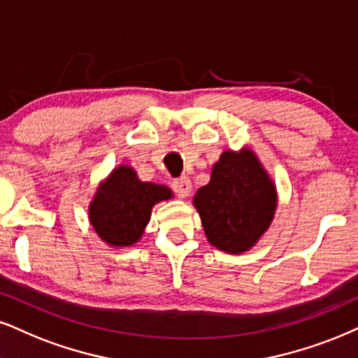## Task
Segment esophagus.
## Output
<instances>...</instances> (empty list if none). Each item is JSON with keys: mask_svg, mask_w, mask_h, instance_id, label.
<instances>
[{"mask_svg": "<svg viewBox=\"0 0 358 358\" xmlns=\"http://www.w3.org/2000/svg\"><path fill=\"white\" fill-rule=\"evenodd\" d=\"M172 189H174V192L178 194L179 197H187L189 194H191V189H192V184H191V179L189 178H180V179H176L174 182H172Z\"/></svg>", "mask_w": 358, "mask_h": 358, "instance_id": "1", "label": "esophagus"}]
</instances>
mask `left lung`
Wrapping results in <instances>:
<instances>
[{"label":"left lung","instance_id":"1","mask_svg":"<svg viewBox=\"0 0 358 358\" xmlns=\"http://www.w3.org/2000/svg\"><path fill=\"white\" fill-rule=\"evenodd\" d=\"M210 245L226 254H244L271 227L279 196L271 174L252 149H226L210 171L209 184L194 196Z\"/></svg>","mask_w":358,"mask_h":358}]
</instances>
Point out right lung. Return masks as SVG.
<instances>
[{
  "instance_id": "right-lung-1",
  "label": "right lung",
  "mask_w": 358,
  "mask_h": 358,
  "mask_svg": "<svg viewBox=\"0 0 358 358\" xmlns=\"http://www.w3.org/2000/svg\"><path fill=\"white\" fill-rule=\"evenodd\" d=\"M172 197L167 186L144 182L134 167L119 164L96 187L87 217L104 244L122 249L138 244L151 220L152 207Z\"/></svg>"
}]
</instances>
